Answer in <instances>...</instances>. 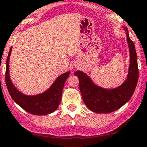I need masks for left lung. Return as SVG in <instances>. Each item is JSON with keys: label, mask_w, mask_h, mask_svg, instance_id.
<instances>
[{"label": "left lung", "mask_w": 147, "mask_h": 147, "mask_svg": "<svg viewBox=\"0 0 147 147\" xmlns=\"http://www.w3.org/2000/svg\"><path fill=\"white\" fill-rule=\"evenodd\" d=\"M127 32V43L129 49L130 63L126 81L118 87L104 89L95 85L86 74L81 71L74 73L79 79V88L83 100L89 110L96 113H110L120 109L129 100L133 95L138 80V66L135 44Z\"/></svg>", "instance_id": "1"}]
</instances>
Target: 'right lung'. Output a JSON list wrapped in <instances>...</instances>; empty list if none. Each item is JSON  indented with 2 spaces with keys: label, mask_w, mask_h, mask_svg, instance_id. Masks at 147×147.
I'll use <instances>...</instances> for the list:
<instances>
[{
  "label": "right lung",
  "mask_w": 147,
  "mask_h": 147,
  "mask_svg": "<svg viewBox=\"0 0 147 147\" xmlns=\"http://www.w3.org/2000/svg\"><path fill=\"white\" fill-rule=\"evenodd\" d=\"M12 48L9 52L6 59V84L12 98L16 104L26 112L35 115H44L55 112L59 106L62 91L66 79L70 75L67 72L61 75L56 79L52 86L44 92L36 95H26L19 92L10 80L9 63Z\"/></svg>",
  "instance_id": "add662e5"
}]
</instances>
